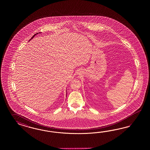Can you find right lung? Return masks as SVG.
<instances>
[{
    "instance_id": "obj_1",
    "label": "right lung",
    "mask_w": 150,
    "mask_h": 150,
    "mask_svg": "<svg viewBox=\"0 0 150 150\" xmlns=\"http://www.w3.org/2000/svg\"><path fill=\"white\" fill-rule=\"evenodd\" d=\"M38 33H40V32H39V33H36V34H35V35H33V36L32 37V38H31V40H32V38H33V37H34L35 36H36V35L37 34H38Z\"/></svg>"
}]
</instances>
